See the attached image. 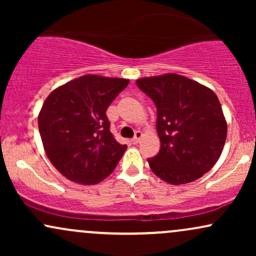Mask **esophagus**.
<instances>
[{"label":"esophagus","mask_w":256,"mask_h":256,"mask_svg":"<svg viewBox=\"0 0 256 256\" xmlns=\"http://www.w3.org/2000/svg\"><path fill=\"white\" fill-rule=\"evenodd\" d=\"M142 136H143V134L140 131L134 132V138H132V143H134V144H137V143L140 140V138H142Z\"/></svg>","instance_id":"34e87169"}]
</instances>
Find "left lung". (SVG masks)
<instances>
[{"label":"left lung","instance_id":"left-lung-1","mask_svg":"<svg viewBox=\"0 0 256 256\" xmlns=\"http://www.w3.org/2000/svg\"><path fill=\"white\" fill-rule=\"evenodd\" d=\"M136 84L156 107L161 146L148 158L152 171L173 185L201 178L218 161L228 134L216 94L174 73L138 79Z\"/></svg>","mask_w":256,"mask_h":256}]
</instances>
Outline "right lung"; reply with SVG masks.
Listing matches in <instances>:
<instances>
[{"mask_svg":"<svg viewBox=\"0 0 256 256\" xmlns=\"http://www.w3.org/2000/svg\"><path fill=\"white\" fill-rule=\"evenodd\" d=\"M128 80L88 74L52 91L38 116L44 150L70 180L90 185L113 172L126 144L116 142L106 110Z\"/></svg>","mask_w":256,"mask_h":256,"instance_id":"1","label":"right lung"}]
</instances>
